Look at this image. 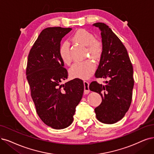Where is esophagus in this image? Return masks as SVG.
Here are the masks:
<instances>
[{
    "label": "esophagus",
    "instance_id": "34e87169",
    "mask_svg": "<svg viewBox=\"0 0 154 154\" xmlns=\"http://www.w3.org/2000/svg\"><path fill=\"white\" fill-rule=\"evenodd\" d=\"M84 93L85 94H87L89 93V82L88 81H84Z\"/></svg>",
    "mask_w": 154,
    "mask_h": 154
}]
</instances>
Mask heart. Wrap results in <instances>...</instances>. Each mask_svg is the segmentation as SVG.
Returning <instances> with one entry per match:
<instances>
[{"instance_id":"heart-1","label":"heart","mask_w":154,"mask_h":154,"mask_svg":"<svg viewBox=\"0 0 154 154\" xmlns=\"http://www.w3.org/2000/svg\"><path fill=\"white\" fill-rule=\"evenodd\" d=\"M72 40L79 44L87 47L88 55L92 58H99L102 53V45L100 42L95 39L92 33L85 30L79 29L72 35ZM59 54L65 64L70 65L72 61L69 44L65 42L60 45ZM96 68L95 64L91 60L75 63L69 70L70 75L74 78L88 79L91 76Z\"/></svg>"}]
</instances>
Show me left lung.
I'll use <instances>...</instances> for the list:
<instances>
[{
  "instance_id": "left-lung-1",
  "label": "left lung",
  "mask_w": 154,
  "mask_h": 154,
  "mask_svg": "<svg viewBox=\"0 0 154 154\" xmlns=\"http://www.w3.org/2000/svg\"><path fill=\"white\" fill-rule=\"evenodd\" d=\"M93 26L99 28L102 41V53L95 77L109 81L105 85L93 81L89 89L102 98L101 104L94 109L98 120L114 124L124 117L131 103L133 65L126 48L111 28L103 23H96Z\"/></svg>"
}]
</instances>
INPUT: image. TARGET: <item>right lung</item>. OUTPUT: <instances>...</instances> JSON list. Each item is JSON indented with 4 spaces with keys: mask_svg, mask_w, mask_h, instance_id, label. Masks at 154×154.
I'll list each match as a JSON object with an SVG mask.
<instances>
[{
    "mask_svg": "<svg viewBox=\"0 0 154 154\" xmlns=\"http://www.w3.org/2000/svg\"><path fill=\"white\" fill-rule=\"evenodd\" d=\"M71 30V28H45L28 57L26 75L36 112L44 123L55 129L72 123L84 89L83 81L77 78L60 84L68 78L59 54L60 42Z\"/></svg>",
    "mask_w": 154,
    "mask_h": 154,
    "instance_id": "add662e5",
    "label": "right lung"
}]
</instances>
